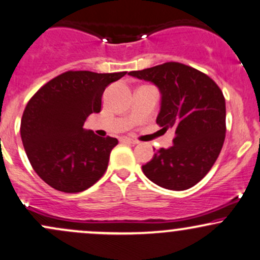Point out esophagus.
<instances>
[{"mask_svg": "<svg viewBox=\"0 0 260 260\" xmlns=\"http://www.w3.org/2000/svg\"><path fill=\"white\" fill-rule=\"evenodd\" d=\"M120 141H121V142H127V143H131V145H136V143H137L136 140L130 139V137H121Z\"/></svg>", "mask_w": 260, "mask_h": 260, "instance_id": "1", "label": "esophagus"}]
</instances>
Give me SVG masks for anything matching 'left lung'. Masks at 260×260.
I'll return each instance as SVG.
<instances>
[{"mask_svg": "<svg viewBox=\"0 0 260 260\" xmlns=\"http://www.w3.org/2000/svg\"><path fill=\"white\" fill-rule=\"evenodd\" d=\"M131 76L151 81L161 93L157 124L174 129L170 148H160L142 172L152 182L184 191L200 182L214 166L226 133V107L220 87L200 70L167 62Z\"/></svg>", "mask_w": 260, "mask_h": 260, "instance_id": "left-lung-1", "label": "left lung"}]
</instances>
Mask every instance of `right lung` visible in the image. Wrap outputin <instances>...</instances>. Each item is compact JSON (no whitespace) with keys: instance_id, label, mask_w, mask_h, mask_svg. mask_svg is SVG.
I'll return each instance as SVG.
<instances>
[{"instance_id":"1","label":"right lung","mask_w":260,"mask_h":260,"mask_svg":"<svg viewBox=\"0 0 260 260\" xmlns=\"http://www.w3.org/2000/svg\"><path fill=\"white\" fill-rule=\"evenodd\" d=\"M125 74L69 70L46 82L27 102L21 141L32 169L54 190L85 191L106 173L118 140L82 126L88 115L101 112L106 87Z\"/></svg>"}]
</instances>
